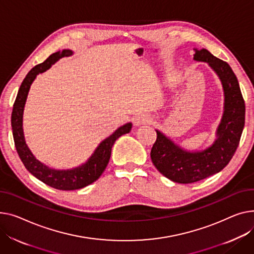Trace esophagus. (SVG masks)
<instances>
[{
    "label": "esophagus",
    "instance_id": "1",
    "mask_svg": "<svg viewBox=\"0 0 254 254\" xmlns=\"http://www.w3.org/2000/svg\"><path fill=\"white\" fill-rule=\"evenodd\" d=\"M152 122V117L151 115L147 114V113H142V114H139L138 116L134 117V125L136 126H141V125H147V124H150Z\"/></svg>",
    "mask_w": 254,
    "mask_h": 254
}]
</instances>
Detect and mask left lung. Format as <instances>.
I'll return each instance as SVG.
<instances>
[{
	"instance_id": "8db88e82",
	"label": "left lung",
	"mask_w": 254,
	"mask_h": 254,
	"mask_svg": "<svg viewBox=\"0 0 254 254\" xmlns=\"http://www.w3.org/2000/svg\"><path fill=\"white\" fill-rule=\"evenodd\" d=\"M194 59L207 62L217 73L225 92V112L217 128V140L201 152H187L156 130L151 159L160 174L176 183L191 184L221 172L230 162L245 125V102L239 82L230 65L206 49L195 50Z\"/></svg>"
}]
</instances>
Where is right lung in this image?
Here are the masks:
<instances>
[{
  "instance_id": "1",
  "label": "right lung",
  "mask_w": 254,
  "mask_h": 254,
  "mask_svg": "<svg viewBox=\"0 0 254 254\" xmlns=\"http://www.w3.org/2000/svg\"><path fill=\"white\" fill-rule=\"evenodd\" d=\"M71 54V51L63 50L62 52H57L49 56V58H47L43 63H40L33 67V68L27 73V75L21 83L18 94H17V97L15 99L11 116V125L15 147L17 150V153H18L21 161L26 167V170L31 175L38 178L40 181L50 186V187L64 191L81 189L97 181L100 178V176L103 174L109 162L111 155V148L114 142L121 136H123V134L129 132L131 128V124H127L116 129L113 132V134H111L109 138H107L99 145V147L96 149L94 154L88 160L87 163L74 168V170H52V168H49L48 166L42 164L31 154V152L25 144L22 129L23 108L30 84L33 81V79L36 78L37 74L46 71L48 68H50L51 65L54 64L59 58L64 56H69Z\"/></svg>"
}]
</instances>
